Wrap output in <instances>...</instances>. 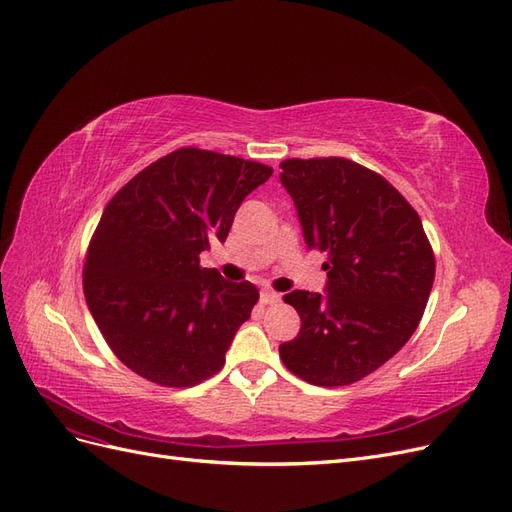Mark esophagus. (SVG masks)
Segmentation results:
<instances>
[{
  "label": "esophagus",
  "instance_id": "obj_1",
  "mask_svg": "<svg viewBox=\"0 0 512 512\" xmlns=\"http://www.w3.org/2000/svg\"><path fill=\"white\" fill-rule=\"evenodd\" d=\"M280 299H282L280 294H277V292L271 290V288H262V290H260V301L265 303V305H273V303H277Z\"/></svg>",
  "mask_w": 512,
  "mask_h": 512
}]
</instances>
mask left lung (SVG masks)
<instances>
[{"mask_svg":"<svg viewBox=\"0 0 512 512\" xmlns=\"http://www.w3.org/2000/svg\"><path fill=\"white\" fill-rule=\"evenodd\" d=\"M280 168L307 250L329 256L324 292L284 297L301 331L280 356L309 384H352L406 346L423 318L436 258L418 213L374 170L346 158H294Z\"/></svg>","mask_w":512,"mask_h":512,"instance_id":"1","label":"left lung"}]
</instances>
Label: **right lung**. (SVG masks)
I'll use <instances>...</instances> for the list:
<instances>
[{"label": "right lung", "mask_w": 512, "mask_h": 512, "mask_svg": "<svg viewBox=\"0 0 512 512\" xmlns=\"http://www.w3.org/2000/svg\"><path fill=\"white\" fill-rule=\"evenodd\" d=\"M273 168L183 147L111 198L91 237L83 290L106 344L134 374L194 386L224 367L258 290L200 267L224 243L243 198Z\"/></svg>", "instance_id": "add662e5"}]
</instances>
